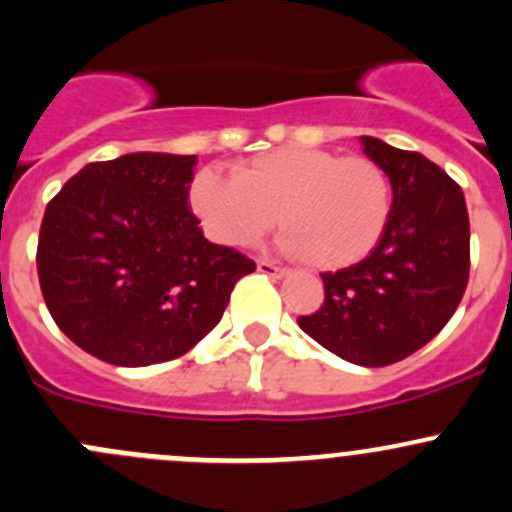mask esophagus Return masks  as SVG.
Returning <instances> with one entry per match:
<instances>
[{
	"instance_id": "obj_1",
	"label": "esophagus",
	"mask_w": 512,
	"mask_h": 512,
	"mask_svg": "<svg viewBox=\"0 0 512 512\" xmlns=\"http://www.w3.org/2000/svg\"><path fill=\"white\" fill-rule=\"evenodd\" d=\"M257 270L265 272V275H270L272 280H280V277H285V275H287L285 267H277L275 262H267V260H260V262H257Z\"/></svg>"
}]
</instances>
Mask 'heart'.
<instances>
[{
  "label": "heart",
  "mask_w": 512,
  "mask_h": 512,
  "mask_svg": "<svg viewBox=\"0 0 512 512\" xmlns=\"http://www.w3.org/2000/svg\"><path fill=\"white\" fill-rule=\"evenodd\" d=\"M188 203L205 235L225 247H250L277 225L282 250L319 270L366 260L394 210L389 173L369 156H339L287 146L232 165V180L200 170Z\"/></svg>",
  "instance_id": "b5f03b06"
}]
</instances>
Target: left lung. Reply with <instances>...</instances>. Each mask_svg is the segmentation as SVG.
<instances>
[{
    "label": "left lung",
    "mask_w": 512,
    "mask_h": 512,
    "mask_svg": "<svg viewBox=\"0 0 512 512\" xmlns=\"http://www.w3.org/2000/svg\"><path fill=\"white\" fill-rule=\"evenodd\" d=\"M394 188L389 227L366 260L324 272V304L297 324L332 354L389 366L431 342L461 304L471 270L463 190L426 156L361 136Z\"/></svg>",
    "instance_id": "left-lung-1"
}]
</instances>
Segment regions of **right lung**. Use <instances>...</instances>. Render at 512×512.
<instances>
[{
    "label": "right lung",
    "mask_w": 512,
    "mask_h": 512,
    "mask_svg": "<svg viewBox=\"0 0 512 512\" xmlns=\"http://www.w3.org/2000/svg\"><path fill=\"white\" fill-rule=\"evenodd\" d=\"M195 156L89 163L46 205L36 247L44 302L84 352L116 366L178 359L223 317L255 262L205 240L188 208Z\"/></svg>",
    "instance_id": "1"
}]
</instances>
